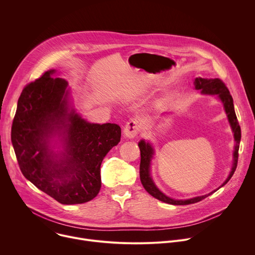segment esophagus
<instances>
[{"label": "esophagus", "instance_id": "obj_1", "mask_svg": "<svg viewBox=\"0 0 255 255\" xmlns=\"http://www.w3.org/2000/svg\"><path fill=\"white\" fill-rule=\"evenodd\" d=\"M139 131H140V124H139V122L136 121V120H131V121H129L125 125L123 133H124L125 137L132 139V138L137 136Z\"/></svg>", "mask_w": 255, "mask_h": 255}]
</instances>
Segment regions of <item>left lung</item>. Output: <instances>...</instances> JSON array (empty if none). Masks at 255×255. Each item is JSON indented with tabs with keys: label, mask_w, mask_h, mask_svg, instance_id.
<instances>
[{
	"label": "left lung",
	"mask_w": 255,
	"mask_h": 255,
	"mask_svg": "<svg viewBox=\"0 0 255 255\" xmlns=\"http://www.w3.org/2000/svg\"><path fill=\"white\" fill-rule=\"evenodd\" d=\"M195 88L196 90H200L203 94H209V95H218L221 99V101L224 104V108L226 114L228 116V120L229 123L232 127V130L234 132V138L236 141V146H235V150H234V162H233V166H232V170L229 174V176L227 177V179L224 181V184L221 186L223 187L224 185H226L229 179L232 177V175L234 174L236 167H237V163H238V150H239V143H240V139H241V129L240 126L237 122V117L234 111V105H233V99L232 96L230 95L229 90L227 89L226 85L220 80V79H203V78H197L194 82ZM138 146L140 148V155H141V160H140V180L141 184L144 187V189L146 190V192L148 194H150L152 197H154L155 199L170 204V205H189V204H194V203H198L202 200H204L205 198H207L208 196L212 195L214 192H216L217 190H215L214 192H211L208 195L205 196H201V197H196L190 200H173L171 198L166 197L164 194H162L154 185V183L152 181V178L150 177V173H149V168H150V161L153 155V148L151 147V145L147 142H145L144 140H141L138 144ZM220 187V188H221Z\"/></svg>",
	"instance_id": "8db88e82"
}]
</instances>
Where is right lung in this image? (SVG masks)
I'll return each instance as SVG.
<instances>
[{"label": "right lung", "mask_w": 255, "mask_h": 255, "mask_svg": "<svg viewBox=\"0 0 255 255\" xmlns=\"http://www.w3.org/2000/svg\"><path fill=\"white\" fill-rule=\"evenodd\" d=\"M45 71L22 91L11 139L19 167L31 183L62 205L93 200L101 189V163L120 142L117 124H92L67 102V82ZM64 137L65 151L54 159L48 138ZM56 157V156H55Z\"/></svg>", "instance_id": "right-lung-1"}]
</instances>
